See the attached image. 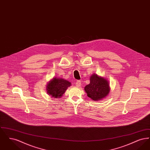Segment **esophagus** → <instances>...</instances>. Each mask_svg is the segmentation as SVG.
I'll list each match as a JSON object with an SVG mask.
<instances>
[{"label": "esophagus", "instance_id": "obj_1", "mask_svg": "<svg viewBox=\"0 0 150 150\" xmlns=\"http://www.w3.org/2000/svg\"><path fill=\"white\" fill-rule=\"evenodd\" d=\"M75 85H76V86L77 87L80 86H81V81H79V80H78V81L76 82Z\"/></svg>", "mask_w": 150, "mask_h": 150}]
</instances>
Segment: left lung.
Listing matches in <instances>:
<instances>
[{
  "mask_svg": "<svg viewBox=\"0 0 150 150\" xmlns=\"http://www.w3.org/2000/svg\"><path fill=\"white\" fill-rule=\"evenodd\" d=\"M84 90L91 99L101 100L110 93V84L106 79L93 73L90 77V83L85 86Z\"/></svg>",
  "mask_w": 150,
  "mask_h": 150,
  "instance_id": "8db88e82",
  "label": "left lung"
}]
</instances>
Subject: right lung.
Wrapping results in <instances>:
<instances>
[{"mask_svg":"<svg viewBox=\"0 0 150 150\" xmlns=\"http://www.w3.org/2000/svg\"><path fill=\"white\" fill-rule=\"evenodd\" d=\"M71 83L64 78L55 77L51 79L46 86L47 92L51 97L58 98L62 97Z\"/></svg>","mask_w":150,"mask_h":150,"instance_id":"add662e5","label":"right lung"}]
</instances>
